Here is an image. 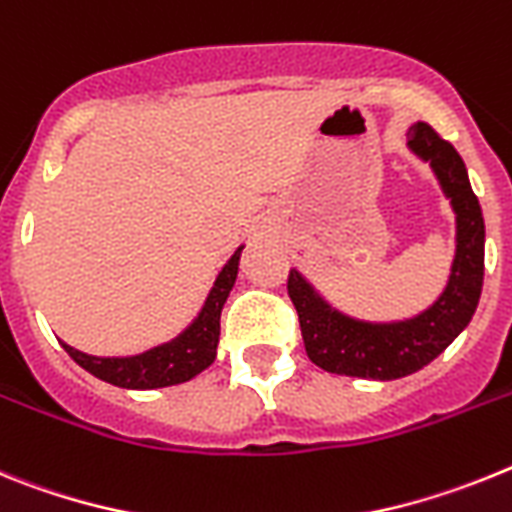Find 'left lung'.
<instances>
[{
    "mask_svg": "<svg viewBox=\"0 0 512 512\" xmlns=\"http://www.w3.org/2000/svg\"><path fill=\"white\" fill-rule=\"evenodd\" d=\"M410 146L433 164L456 211L459 244L451 281L441 299L420 317L397 324H366L332 311L291 270L286 288L299 314L306 355L324 371L381 381L415 373L456 340L479 304L484 281V216L469 185L464 159L451 141L422 121L410 128Z\"/></svg>",
    "mask_w": 512,
    "mask_h": 512,
    "instance_id": "left-lung-1",
    "label": "left lung"
}]
</instances>
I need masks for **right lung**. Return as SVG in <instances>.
Returning a JSON list of instances; mask_svg holds the SVG:
<instances>
[{
    "mask_svg": "<svg viewBox=\"0 0 512 512\" xmlns=\"http://www.w3.org/2000/svg\"><path fill=\"white\" fill-rule=\"evenodd\" d=\"M239 255H242V247L231 255V260L219 273L198 319L177 340L149 350V353L133 355V358H95V355H84L69 345H64V350L84 371H90L92 376L113 386H123V389H162V386L193 379L216 358L221 309H224L231 286L237 281Z\"/></svg>",
    "mask_w": 512,
    "mask_h": 512,
    "instance_id": "right-lung-1",
    "label": "right lung"
}]
</instances>
